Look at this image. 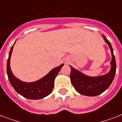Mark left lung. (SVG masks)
<instances>
[{"label": "left lung", "instance_id": "left-lung-1", "mask_svg": "<svg viewBox=\"0 0 122 122\" xmlns=\"http://www.w3.org/2000/svg\"><path fill=\"white\" fill-rule=\"evenodd\" d=\"M103 39L108 44L112 52V59L111 61V69L110 71L101 76H89L85 75L80 71L71 68L70 79L73 87L79 94L87 96H96L106 91L110 87L116 73L115 57L113 54V50L111 43L104 35H102Z\"/></svg>", "mask_w": 122, "mask_h": 122}]
</instances>
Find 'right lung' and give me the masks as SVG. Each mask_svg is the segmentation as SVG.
Listing matches in <instances>:
<instances>
[{
    "label": "right lung",
    "instance_id": "1",
    "mask_svg": "<svg viewBox=\"0 0 122 122\" xmlns=\"http://www.w3.org/2000/svg\"><path fill=\"white\" fill-rule=\"evenodd\" d=\"M15 44V42H14ZM14 44L10 48L7 62V74L9 80L14 90L25 98L29 99H41L49 95L54 86V80L64 65L54 68L40 80L33 82H25L19 80L12 73L10 66V59Z\"/></svg>",
    "mask_w": 122,
    "mask_h": 122
}]
</instances>
